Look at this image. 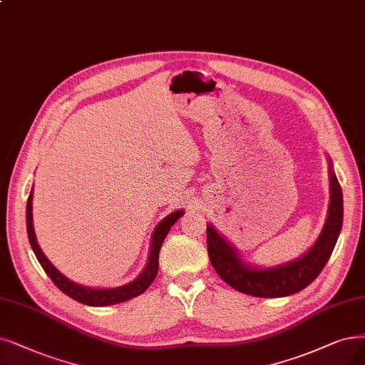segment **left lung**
<instances>
[{"instance_id":"1","label":"left lung","mask_w":365,"mask_h":365,"mask_svg":"<svg viewBox=\"0 0 365 365\" xmlns=\"http://www.w3.org/2000/svg\"><path fill=\"white\" fill-rule=\"evenodd\" d=\"M329 173L331 199L327 222L322 233L307 253L282 267L271 269H252L242 264L235 249L218 235L211 225H208L207 245L211 265L215 272L238 292L260 298L289 297L307 287L327 265L343 225L341 187L334 172L331 170Z\"/></svg>"}]
</instances>
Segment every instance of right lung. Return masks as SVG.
Here are the masks:
<instances>
[{"mask_svg":"<svg viewBox=\"0 0 365 365\" xmlns=\"http://www.w3.org/2000/svg\"><path fill=\"white\" fill-rule=\"evenodd\" d=\"M31 205H33V192L30 193V196H28V202H26V232H28V240H30L33 252H34L36 257L38 259L40 265L49 275V279L53 282V284L60 290H63L67 297L73 298L78 302L86 304V305H94V307H103V305L124 302L127 299H132V298L143 294L145 290L150 287V284L154 282L157 271H158V253H160V249H162V244L168 235V232L170 230V227L184 214L182 211H175L158 223V226L154 230L153 241H151V252H150L148 265L145 267L143 272L138 277L135 282L128 283L125 286H121V287H115V289H90V287H83L81 284L70 282L67 277H64L60 271H58L48 260V257L43 255L41 249L37 244L34 227H33V207Z\"/></svg>","mask_w":365,"mask_h":365,"instance_id":"right-lung-1","label":"right lung"}]
</instances>
